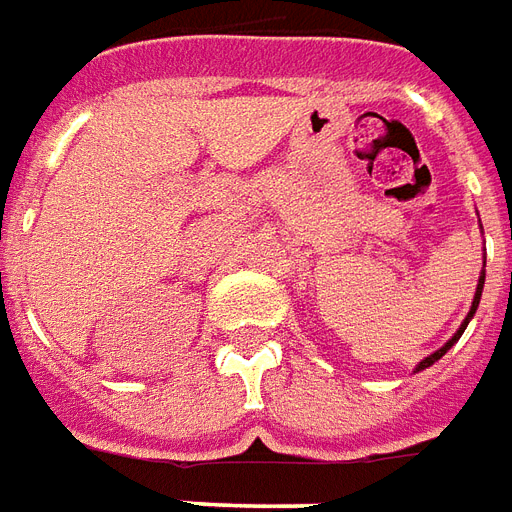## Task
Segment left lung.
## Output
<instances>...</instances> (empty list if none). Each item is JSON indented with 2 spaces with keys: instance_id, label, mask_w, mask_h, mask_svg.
Wrapping results in <instances>:
<instances>
[{
  "instance_id": "left-lung-1",
  "label": "left lung",
  "mask_w": 512,
  "mask_h": 512,
  "mask_svg": "<svg viewBox=\"0 0 512 512\" xmlns=\"http://www.w3.org/2000/svg\"><path fill=\"white\" fill-rule=\"evenodd\" d=\"M480 232H483V226H480ZM483 267H486V261H483ZM483 283H486V270H480L478 286H475V297H472V305H470V313H467V318H464V321H461V326H459V329H456V334H453L451 340H448V343H445L443 348H437V351L429 353V356H426V359L418 361V364H416V372L426 370V367H432L434 361H437V359H443L445 353L451 351L453 343H459V337H461V334H464V329H467V324H470V321H472V315H475V310H478V305H480V294H483Z\"/></svg>"
}]
</instances>
